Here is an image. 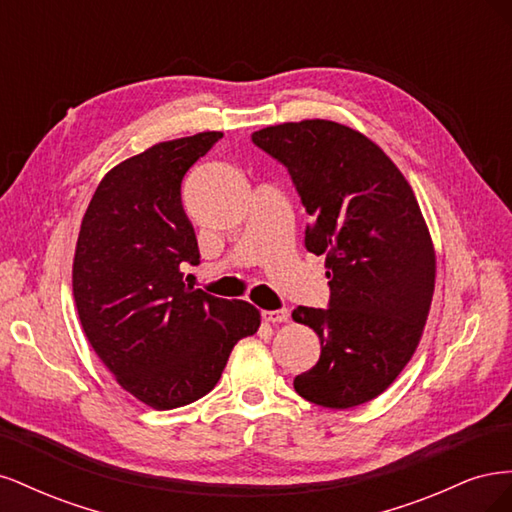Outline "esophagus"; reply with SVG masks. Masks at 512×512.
<instances>
[{"mask_svg":"<svg viewBox=\"0 0 512 512\" xmlns=\"http://www.w3.org/2000/svg\"><path fill=\"white\" fill-rule=\"evenodd\" d=\"M288 318H290L288 309H265V312H262V320H265V322H273V324L286 322Z\"/></svg>","mask_w":512,"mask_h":512,"instance_id":"34e87169","label":"esophagus"}]
</instances>
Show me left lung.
<instances>
[{"label":"left lung","instance_id":"8db88e82","mask_svg":"<svg viewBox=\"0 0 512 512\" xmlns=\"http://www.w3.org/2000/svg\"><path fill=\"white\" fill-rule=\"evenodd\" d=\"M252 141L288 168L312 215L305 247L327 256L329 307L292 312L320 337L294 391L324 408L361 406L408 365L429 316L436 252L421 207L393 160L342 123L290 121Z\"/></svg>","mask_w":512,"mask_h":512}]
</instances>
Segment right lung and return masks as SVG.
<instances>
[{
    "label": "right lung",
    "instance_id": "right-lung-1",
    "mask_svg": "<svg viewBox=\"0 0 512 512\" xmlns=\"http://www.w3.org/2000/svg\"><path fill=\"white\" fill-rule=\"evenodd\" d=\"M220 138L164 141L108 170L76 241L72 290L89 344L121 389L156 410L205 397L235 344L260 327L254 305L213 297L181 273L200 258L181 179Z\"/></svg>",
    "mask_w": 512,
    "mask_h": 512
}]
</instances>
